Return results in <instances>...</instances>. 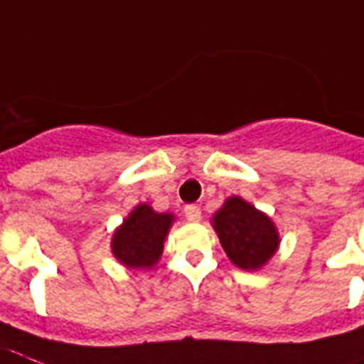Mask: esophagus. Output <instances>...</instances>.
<instances>
[{"mask_svg":"<svg viewBox=\"0 0 364 364\" xmlns=\"http://www.w3.org/2000/svg\"><path fill=\"white\" fill-rule=\"evenodd\" d=\"M184 214L188 222H193V224H196V222L201 220V208L197 207V205H186Z\"/></svg>","mask_w":364,"mask_h":364,"instance_id":"1","label":"esophagus"}]
</instances>
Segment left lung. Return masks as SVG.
Segmentation results:
<instances>
[{"label":"left lung","mask_w":364,"mask_h":364,"mask_svg":"<svg viewBox=\"0 0 364 364\" xmlns=\"http://www.w3.org/2000/svg\"><path fill=\"white\" fill-rule=\"evenodd\" d=\"M213 220L226 255L241 269H258L277 250L273 222L241 197H230Z\"/></svg>","instance_id":"1"}]
</instances>
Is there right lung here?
Instances as JSON below:
<instances>
[{
    "label": "right lung",
    "mask_w": 364,
    "mask_h": 364,
    "mask_svg": "<svg viewBox=\"0 0 364 364\" xmlns=\"http://www.w3.org/2000/svg\"><path fill=\"white\" fill-rule=\"evenodd\" d=\"M171 224L173 214H159L148 205H138L114 233L115 258L129 267H151L161 256Z\"/></svg>",
    "instance_id": "add662e5"
}]
</instances>
